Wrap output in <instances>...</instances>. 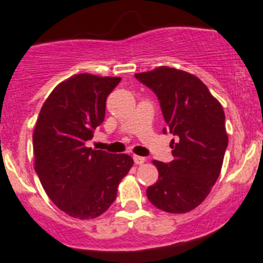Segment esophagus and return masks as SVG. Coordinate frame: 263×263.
<instances>
[{
	"instance_id": "esophagus-1",
	"label": "esophagus",
	"mask_w": 263,
	"mask_h": 263,
	"mask_svg": "<svg viewBox=\"0 0 263 263\" xmlns=\"http://www.w3.org/2000/svg\"><path fill=\"white\" fill-rule=\"evenodd\" d=\"M134 161L135 164H137V165H141V164L145 163V158H142V156H139V155H134Z\"/></svg>"
}]
</instances>
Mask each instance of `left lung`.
<instances>
[{"label":"left lung","instance_id":"1","mask_svg":"<svg viewBox=\"0 0 263 263\" xmlns=\"http://www.w3.org/2000/svg\"><path fill=\"white\" fill-rule=\"evenodd\" d=\"M135 78L153 90L160 103L172 140L174 160H154L159 179L146 190L155 208L183 214L197 208L219 178L228 147L221 104L195 75L171 67L136 73Z\"/></svg>","mask_w":263,"mask_h":263}]
</instances>
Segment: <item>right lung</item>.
Masks as SVG:
<instances>
[{"mask_svg":"<svg viewBox=\"0 0 263 263\" xmlns=\"http://www.w3.org/2000/svg\"><path fill=\"white\" fill-rule=\"evenodd\" d=\"M119 81L91 73L72 76L54 87L36 119L35 172L53 203L72 217L94 219L105 213L134 165L127 154L85 146L104 121L107 97Z\"/></svg>","mask_w":263,"mask_h":263,"instance_id":"obj_1","label":"right lung"}]
</instances>
